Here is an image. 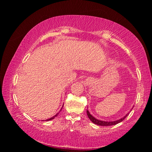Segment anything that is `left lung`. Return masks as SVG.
I'll use <instances>...</instances> for the list:
<instances>
[{"mask_svg": "<svg viewBox=\"0 0 152 152\" xmlns=\"http://www.w3.org/2000/svg\"><path fill=\"white\" fill-rule=\"evenodd\" d=\"M132 109H131V110H132ZM86 113H87V115H88V117L90 119V120H91L92 123H94V124L97 125H101V126H110V125H117V124H118V123H119L120 122L123 121L124 120L125 118L127 117V115H129V113H127V114L125 115V116L121 118V119L116 120V121H101V120L97 119L95 117H94L91 114V113H90V112L88 111V109L86 110Z\"/></svg>", "mask_w": 152, "mask_h": 152, "instance_id": "1", "label": "left lung"}]
</instances>
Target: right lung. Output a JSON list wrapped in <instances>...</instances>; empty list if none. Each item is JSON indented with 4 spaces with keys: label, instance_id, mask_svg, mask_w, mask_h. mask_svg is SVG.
<instances>
[{
    "label": "right lung",
    "instance_id": "1",
    "mask_svg": "<svg viewBox=\"0 0 152 152\" xmlns=\"http://www.w3.org/2000/svg\"><path fill=\"white\" fill-rule=\"evenodd\" d=\"M63 105H64V104H63ZM62 107H63V106H62ZM61 109H62V108H61V110H60V111H61ZM59 113H60V112H59ZM59 113H58L57 114H56V115H54V116H53V117H51V118H50V119H46V121H50V120H52V119H54V118H55L56 117H57V116H58V115L59 114Z\"/></svg>",
    "mask_w": 152,
    "mask_h": 152
}]
</instances>
